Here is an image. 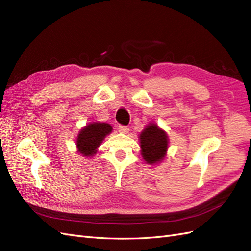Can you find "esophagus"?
<instances>
[{
    "instance_id": "obj_1",
    "label": "esophagus",
    "mask_w": 251,
    "mask_h": 251,
    "mask_svg": "<svg viewBox=\"0 0 251 251\" xmlns=\"http://www.w3.org/2000/svg\"><path fill=\"white\" fill-rule=\"evenodd\" d=\"M119 131L122 132V133H127L128 131H129V128H128L127 126H124V125H120L119 126Z\"/></svg>"
}]
</instances>
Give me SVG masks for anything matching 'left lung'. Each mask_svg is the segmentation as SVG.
<instances>
[{"instance_id": "left-lung-1", "label": "left lung", "mask_w": 251, "mask_h": 251, "mask_svg": "<svg viewBox=\"0 0 251 251\" xmlns=\"http://www.w3.org/2000/svg\"><path fill=\"white\" fill-rule=\"evenodd\" d=\"M141 155L149 164L161 162L169 146L168 134L156 124L151 123L140 134Z\"/></svg>"}]
</instances>
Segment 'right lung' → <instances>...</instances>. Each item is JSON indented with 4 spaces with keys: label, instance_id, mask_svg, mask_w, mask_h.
<instances>
[{
    "label": "right lung",
    "instance_id": "add662e5",
    "mask_svg": "<svg viewBox=\"0 0 251 251\" xmlns=\"http://www.w3.org/2000/svg\"><path fill=\"white\" fill-rule=\"evenodd\" d=\"M112 131L111 125L100 122H93L83 127L79 131L76 140L77 151L83 157H92L98 151V147Z\"/></svg>",
    "mask_w": 251,
    "mask_h": 251
}]
</instances>
